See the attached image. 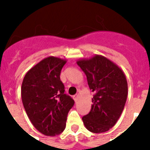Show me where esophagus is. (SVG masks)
Wrapping results in <instances>:
<instances>
[{"instance_id": "1", "label": "esophagus", "mask_w": 150, "mask_h": 150, "mask_svg": "<svg viewBox=\"0 0 150 150\" xmlns=\"http://www.w3.org/2000/svg\"><path fill=\"white\" fill-rule=\"evenodd\" d=\"M78 97H79V95H78V94H76V95H75V96H73V99H74V100H75V102H76V101H77Z\"/></svg>"}]
</instances>
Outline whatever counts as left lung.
<instances>
[{"label": "left lung", "instance_id": "1", "mask_svg": "<svg viewBox=\"0 0 150 150\" xmlns=\"http://www.w3.org/2000/svg\"><path fill=\"white\" fill-rule=\"evenodd\" d=\"M86 75L93 92L91 110L82 117L86 128L91 132L110 130L121 116L128 96V83L118 66L101 55L77 61Z\"/></svg>", "mask_w": 150, "mask_h": 150}]
</instances>
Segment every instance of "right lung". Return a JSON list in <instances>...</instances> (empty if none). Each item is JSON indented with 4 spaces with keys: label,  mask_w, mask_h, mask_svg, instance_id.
Here are the masks:
<instances>
[{
    "label": "right lung",
    "mask_w": 150,
    "mask_h": 150,
    "mask_svg": "<svg viewBox=\"0 0 150 150\" xmlns=\"http://www.w3.org/2000/svg\"><path fill=\"white\" fill-rule=\"evenodd\" d=\"M66 61L48 57L33 67L22 81V100L29 120L42 134L54 136L65 128L75 101L64 93L60 75Z\"/></svg>",
    "instance_id": "right-lung-1"
}]
</instances>
